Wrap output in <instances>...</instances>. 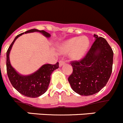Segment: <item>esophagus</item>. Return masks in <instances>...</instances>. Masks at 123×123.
Returning a JSON list of instances; mask_svg holds the SVG:
<instances>
[{"label": "esophagus", "instance_id": "1", "mask_svg": "<svg viewBox=\"0 0 123 123\" xmlns=\"http://www.w3.org/2000/svg\"><path fill=\"white\" fill-rule=\"evenodd\" d=\"M64 63H65V62L63 61V60H60V61L59 62V66L62 67V66L64 65Z\"/></svg>", "mask_w": 123, "mask_h": 123}]
</instances>
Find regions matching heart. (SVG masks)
I'll use <instances>...</instances> for the list:
<instances>
[{"label":"heart","instance_id":"1","mask_svg":"<svg viewBox=\"0 0 123 123\" xmlns=\"http://www.w3.org/2000/svg\"><path fill=\"white\" fill-rule=\"evenodd\" d=\"M89 45L90 41L86 36L74 37L60 45L59 51L61 53L70 51L69 56L72 59L80 60L86 54Z\"/></svg>","mask_w":123,"mask_h":123}]
</instances>
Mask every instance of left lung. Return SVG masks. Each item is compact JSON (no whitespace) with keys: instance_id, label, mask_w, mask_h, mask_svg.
I'll use <instances>...</instances> for the list:
<instances>
[{"instance_id":"1","label":"left lung","mask_w":123,"mask_h":123,"mask_svg":"<svg viewBox=\"0 0 123 123\" xmlns=\"http://www.w3.org/2000/svg\"><path fill=\"white\" fill-rule=\"evenodd\" d=\"M95 41L86 56L71 62L73 72L68 81L73 90L81 96H91L101 90L112 70L114 53L106 39L94 35Z\"/></svg>"}]
</instances>
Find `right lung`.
<instances>
[{"instance_id": "right-lung-1", "label": "right lung", "mask_w": 123, "mask_h": 123, "mask_svg": "<svg viewBox=\"0 0 123 123\" xmlns=\"http://www.w3.org/2000/svg\"><path fill=\"white\" fill-rule=\"evenodd\" d=\"M38 31L43 36L49 37L51 35L44 30L36 29H31L18 35L15 37L6 52V70L8 76L14 88L19 93L29 98H37L44 94L48 89L51 80V75L55 69L59 68V63L55 64H45L37 71L29 75H22L18 74L11 66L9 60V53L15 40L24 33Z\"/></svg>"}]
</instances>
